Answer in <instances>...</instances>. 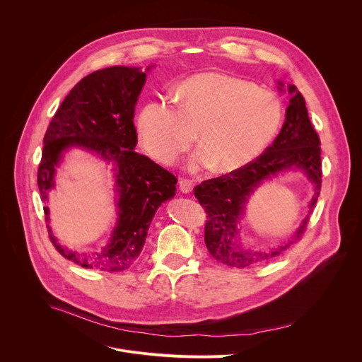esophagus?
Segmentation results:
<instances>
[{
  "instance_id": "esophagus-1",
  "label": "esophagus",
  "mask_w": 362,
  "mask_h": 362,
  "mask_svg": "<svg viewBox=\"0 0 362 362\" xmlns=\"http://www.w3.org/2000/svg\"><path fill=\"white\" fill-rule=\"evenodd\" d=\"M179 189L183 192V193H190L193 190V183L192 180L189 179H180L179 180Z\"/></svg>"
}]
</instances>
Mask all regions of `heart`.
Here are the masks:
<instances>
[{
	"instance_id": "1",
	"label": "heart",
	"mask_w": 362,
	"mask_h": 362,
	"mask_svg": "<svg viewBox=\"0 0 362 362\" xmlns=\"http://www.w3.org/2000/svg\"><path fill=\"white\" fill-rule=\"evenodd\" d=\"M177 108L161 100L146 104L139 136L151 157L173 164L194 133L202 147L190 158V170L214 166L229 173L244 168L267 147L281 119L273 92L234 76L193 75L177 86Z\"/></svg>"
}]
</instances>
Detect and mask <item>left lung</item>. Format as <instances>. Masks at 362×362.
Returning <instances> with one entry per match:
<instances>
[{"label":"left lung","instance_id":"1","mask_svg":"<svg viewBox=\"0 0 362 362\" xmlns=\"http://www.w3.org/2000/svg\"><path fill=\"white\" fill-rule=\"evenodd\" d=\"M288 92L291 98L286 110V121L272 146L244 168L204 180L193 189L196 199L206 212V248L216 261L225 266L244 269L269 261L284 252L291 244L300 241L306 233L309 216L299 226L291 241L270 251H245L234 244L237 222L243 215L247 198L261 180L286 169L299 168L315 185L310 208L316 205L319 198L322 183L320 140L309 119L303 95L294 85H288Z\"/></svg>","mask_w":362,"mask_h":362}]
</instances>
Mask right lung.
Wrapping results in <instances>:
<instances>
[{
	"label": "right lung",
	"mask_w": 362,
	"mask_h": 362,
	"mask_svg": "<svg viewBox=\"0 0 362 362\" xmlns=\"http://www.w3.org/2000/svg\"><path fill=\"white\" fill-rule=\"evenodd\" d=\"M144 82L146 72L139 68L96 71L72 88L46 129L37 172L43 202L53 187L54 168L68 147L79 146L115 163L118 222L104 250L78 252L62 248L47 225L50 243L60 255L85 269L118 273L133 266L143 251L157 208L176 192L173 173L134 151L137 131L133 118ZM43 209L49 222V208Z\"/></svg>",
	"instance_id": "obj_1"
}]
</instances>
